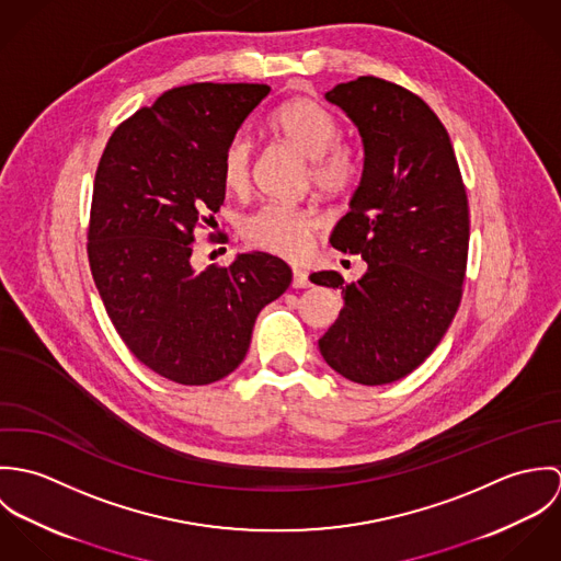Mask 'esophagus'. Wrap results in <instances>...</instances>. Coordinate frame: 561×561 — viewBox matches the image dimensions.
<instances>
[{"mask_svg":"<svg viewBox=\"0 0 561 561\" xmlns=\"http://www.w3.org/2000/svg\"><path fill=\"white\" fill-rule=\"evenodd\" d=\"M291 285H294L296 289H307V287H311L313 283H311V278H309V274H307L305 270H294V280H291Z\"/></svg>","mask_w":561,"mask_h":561,"instance_id":"esophagus-1","label":"esophagus"}]
</instances>
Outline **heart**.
<instances>
[{
	"label": "heart",
	"instance_id": "1",
	"mask_svg": "<svg viewBox=\"0 0 561 561\" xmlns=\"http://www.w3.org/2000/svg\"><path fill=\"white\" fill-rule=\"evenodd\" d=\"M270 129L285 145L309 160V181L321 194L339 196L350 192L360 176V153L352 142L339 140L336 118L307 96L283 103L270 118ZM252 140L238 134L222 156V181L231 192H245L252 170ZM320 227L313 207L267 203L241 222V236L254 248L285 259H302L311 236Z\"/></svg>",
	"mask_w": 561,
	"mask_h": 561
}]
</instances>
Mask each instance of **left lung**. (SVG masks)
Returning <instances> with one entry per match:
<instances>
[{"instance_id":"1","label":"left lung","mask_w":561,"mask_h":561,"mask_svg":"<svg viewBox=\"0 0 561 561\" xmlns=\"http://www.w3.org/2000/svg\"><path fill=\"white\" fill-rule=\"evenodd\" d=\"M363 138V176L330 243L367 261L356 283L311 276L341 289L339 320L320 339L343 378L378 387L414 371L454 320L467 272L469 201L447 129L398 83L358 78L325 92Z\"/></svg>"}]
</instances>
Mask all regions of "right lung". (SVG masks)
<instances>
[{
    "mask_svg": "<svg viewBox=\"0 0 561 561\" xmlns=\"http://www.w3.org/2000/svg\"><path fill=\"white\" fill-rule=\"evenodd\" d=\"M267 83L165 90L112 134L94 176L88 259L131 354L176 385L201 387L240 367L259 311L291 283L267 252L229 267H192L194 229L225 203L222 156Z\"/></svg>",
    "mask_w": 561,
    "mask_h": 561,
    "instance_id": "right-lung-1",
    "label": "right lung"
}]
</instances>
